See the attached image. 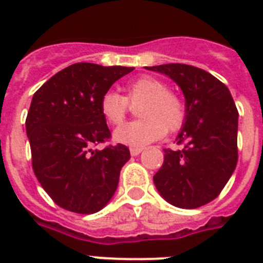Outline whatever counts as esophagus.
<instances>
[{"label": "esophagus", "mask_w": 263, "mask_h": 263, "mask_svg": "<svg viewBox=\"0 0 263 263\" xmlns=\"http://www.w3.org/2000/svg\"><path fill=\"white\" fill-rule=\"evenodd\" d=\"M142 152H143V148H142V147H131V148H129V153H131V156H134V157L139 156Z\"/></svg>", "instance_id": "34e87169"}]
</instances>
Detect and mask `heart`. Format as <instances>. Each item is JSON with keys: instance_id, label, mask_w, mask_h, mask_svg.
Returning a JSON list of instances; mask_svg holds the SVG:
<instances>
[{"instance_id": "obj_1", "label": "heart", "mask_w": 263, "mask_h": 263, "mask_svg": "<svg viewBox=\"0 0 263 263\" xmlns=\"http://www.w3.org/2000/svg\"><path fill=\"white\" fill-rule=\"evenodd\" d=\"M125 97L116 91L103 92L99 99V111L107 124H123L128 103H139L140 120L128 123L115 132V139L132 147H142L158 140L165 132H175L185 120V105L179 95L168 90L162 80L153 76H140L125 86Z\"/></svg>"}]
</instances>
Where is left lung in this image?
<instances>
[{
	"label": "left lung",
	"instance_id": "obj_1",
	"mask_svg": "<svg viewBox=\"0 0 263 263\" xmlns=\"http://www.w3.org/2000/svg\"><path fill=\"white\" fill-rule=\"evenodd\" d=\"M146 69L171 78L185 98V120L176 138L183 148H165L154 184L176 208H200L220 195L236 168V105L228 87L200 68L164 64Z\"/></svg>",
	"mask_w": 263,
	"mask_h": 263
}]
</instances>
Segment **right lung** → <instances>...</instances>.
<instances>
[{"label": "right lung", "instance_id": "right-lung-1", "mask_svg": "<svg viewBox=\"0 0 263 263\" xmlns=\"http://www.w3.org/2000/svg\"><path fill=\"white\" fill-rule=\"evenodd\" d=\"M134 71L78 63L57 72L32 97L26 131L32 169L60 208L92 214L109 203L120 171L131 156L127 146H92L110 138L99 99L111 84Z\"/></svg>", "mask_w": 263, "mask_h": 263}]
</instances>
